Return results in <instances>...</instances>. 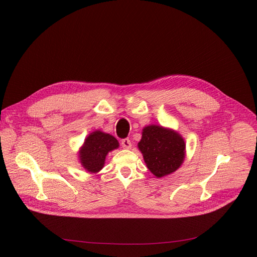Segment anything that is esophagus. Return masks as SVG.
Wrapping results in <instances>:
<instances>
[{"mask_svg": "<svg viewBox=\"0 0 257 257\" xmlns=\"http://www.w3.org/2000/svg\"><path fill=\"white\" fill-rule=\"evenodd\" d=\"M121 147L124 149H130L131 148V142L129 139H124L121 140Z\"/></svg>", "mask_w": 257, "mask_h": 257, "instance_id": "1", "label": "esophagus"}]
</instances>
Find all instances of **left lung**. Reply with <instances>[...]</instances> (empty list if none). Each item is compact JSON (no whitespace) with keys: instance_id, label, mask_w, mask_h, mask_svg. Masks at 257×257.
I'll return each instance as SVG.
<instances>
[{"instance_id":"1","label":"left lung","mask_w":257,"mask_h":257,"mask_svg":"<svg viewBox=\"0 0 257 257\" xmlns=\"http://www.w3.org/2000/svg\"><path fill=\"white\" fill-rule=\"evenodd\" d=\"M138 147L147 168L159 178L175 172L186 158L184 138L177 131L160 125L144 127Z\"/></svg>"}]
</instances>
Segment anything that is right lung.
I'll use <instances>...</instances> for the list:
<instances>
[{"label": "right lung", "instance_id": "1", "mask_svg": "<svg viewBox=\"0 0 257 257\" xmlns=\"http://www.w3.org/2000/svg\"><path fill=\"white\" fill-rule=\"evenodd\" d=\"M119 147L117 140L101 130L89 133L77 152V158L83 168L89 173H97L103 169L109 152Z\"/></svg>", "mask_w": 257, "mask_h": 257}]
</instances>
